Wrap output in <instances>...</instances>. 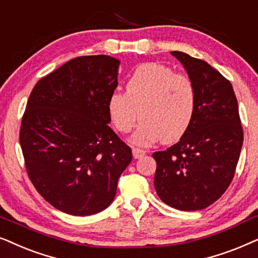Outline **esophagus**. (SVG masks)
Wrapping results in <instances>:
<instances>
[{
  "instance_id": "esophagus-1",
  "label": "esophagus",
  "mask_w": 258,
  "mask_h": 258,
  "mask_svg": "<svg viewBox=\"0 0 258 258\" xmlns=\"http://www.w3.org/2000/svg\"><path fill=\"white\" fill-rule=\"evenodd\" d=\"M132 153H133V157H135L136 159H139V158H142L146 154L145 151L142 150V149H137V147H133Z\"/></svg>"
}]
</instances>
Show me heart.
<instances>
[{
    "mask_svg": "<svg viewBox=\"0 0 258 258\" xmlns=\"http://www.w3.org/2000/svg\"><path fill=\"white\" fill-rule=\"evenodd\" d=\"M113 126L128 133L142 116L143 122L132 137L137 145L157 140L172 143L190 127L196 111L192 81L171 68L147 63L137 68L126 86V93L114 92L107 104Z\"/></svg>",
    "mask_w": 258,
    "mask_h": 258,
    "instance_id": "b5f03b06",
    "label": "heart"
}]
</instances>
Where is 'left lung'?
I'll return each mask as SVG.
<instances>
[{"instance_id": "8db88e82", "label": "left lung", "mask_w": 258, "mask_h": 258, "mask_svg": "<svg viewBox=\"0 0 258 258\" xmlns=\"http://www.w3.org/2000/svg\"><path fill=\"white\" fill-rule=\"evenodd\" d=\"M192 81L196 111L179 142L154 152V187L165 204L183 211L208 208L229 187L243 145L232 85L218 71L183 51H171Z\"/></svg>"}]
</instances>
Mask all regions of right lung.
Returning <instances> with one entry per match:
<instances>
[{
    "label": "right lung",
    "mask_w": 258,
    "mask_h": 258,
    "mask_svg": "<svg viewBox=\"0 0 258 258\" xmlns=\"http://www.w3.org/2000/svg\"><path fill=\"white\" fill-rule=\"evenodd\" d=\"M119 64L108 55L75 57L40 79L27 102L20 130L27 173L66 214L105 210L132 160L131 147L108 126Z\"/></svg>",
    "instance_id": "right-lung-1"
}]
</instances>
